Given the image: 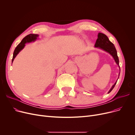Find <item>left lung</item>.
Instances as JSON below:
<instances>
[{
  "label": "left lung",
  "instance_id": "obj_1",
  "mask_svg": "<svg viewBox=\"0 0 135 135\" xmlns=\"http://www.w3.org/2000/svg\"><path fill=\"white\" fill-rule=\"evenodd\" d=\"M95 47H97L98 49H100L102 50L109 53L114 59L115 63L118 65L120 69V68L119 66V58L117 55V51L116 50V49L112 42L109 40L108 38L107 37V35H105L104 34H103L102 33H98V38L96 40V43L95 44ZM120 73H119V77ZM117 80L114 83V84L113 85V86L110 88V89L108 92V94L110 93L112 91V90L114 88L115 84H117Z\"/></svg>",
  "mask_w": 135,
  "mask_h": 135
}]
</instances>
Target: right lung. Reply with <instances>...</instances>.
<instances>
[{
    "mask_svg": "<svg viewBox=\"0 0 135 135\" xmlns=\"http://www.w3.org/2000/svg\"><path fill=\"white\" fill-rule=\"evenodd\" d=\"M39 37L38 34H30L26 36L21 41L20 43L16 46L15 50H14L13 54V57L12 59V63L16 57V56L18 54V53L22 50L25 47L26 43H29V42H33L36 40Z\"/></svg>",
    "mask_w": 135,
    "mask_h": 135,
    "instance_id": "right-lung-1",
    "label": "right lung"
}]
</instances>
